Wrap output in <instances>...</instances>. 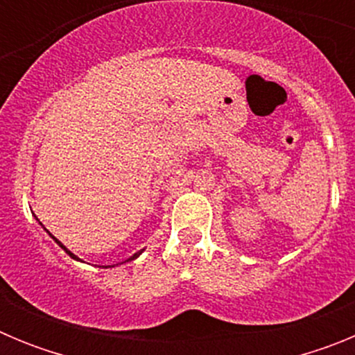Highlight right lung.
I'll return each mask as SVG.
<instances>
[{
    "mask_svg": "<svg viewBox=\"0 0 355 355\" xmlns=\"http://www.w3.org/2000/svg\"><path fill=\"white\" fill-rule=\"evenodd\" d=\"M53 238V240H55L56 241V243H58V245H60L62 247V249H64L65 250V252H67L69 254V256H71V258L72 259H76V261H81V259L80 258H78V256H74V254H72L71 252V250H67V247H65L64 245V243H62V241H58V240H56V238L55 236H51ZM144 250V249H142ZM142 250H139V252H137V254H133V256H131V258L130 259H126V261H133V259H137V258H139V256H140V254H142Z\"/></svg>",
    "mask_w": 355,
    "mask_h": 355,
    "instance_id": "obj_1",
    "label": "right lung"
}]
</instances>
